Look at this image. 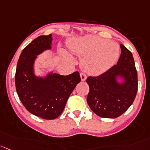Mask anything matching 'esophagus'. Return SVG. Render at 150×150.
I'll use <instances>...</instances> for the list:
<instances>
[{
    "label": "esophagus",
    "mask_w": 150,
    "mask_h": 150,
    "mask_svg": "<svg viewBox=\"0 0 150 150\" xmlns=\"http://www.w3.org/2000/svg\"><path fill=\"white\" fill-rule=\"evenodd\" d=\"M80 77L82 81H85L86 80V75H85V73H80Z\"/></svg>",
    "instance_id": "obj_1"
}]
</instances>
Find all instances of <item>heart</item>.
<instances>
[{
	"label": "heart",
	"mask_w": 150,
	"mask_h": 150,
	"mask_svg": "<svg viewBox=\"0 0 150 150\" xmlns=\"http://www.w3.org/2000/svg\"><path fill=\"white\" fill-rule=\"evenodd\" d=\"M69 48L84 57L82 66L87 72L100 74L115 64L120 54L119 45L108 39L86 36L69 42Z\"/></svg>",
	"instance_id": "obj_1"
}]
</instances>
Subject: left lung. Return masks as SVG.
Returning a JSON list of instances; mask_svg holds the SVG:
<instances>
[{"mask_svg": "<svg viewBox=\"0 0 150 150\" xmlns=\"http://www.w3.org/2000/svg\"><path fill=\"white\" fill-rule=\"evenodd\" d=\"M121 55L116 65L97 76H90L87 102L91 109L99 116L114 119L120 116L133 103L138 91V76L132 53L120 44ZM120 76L124 83L117 82Z\"/></svg>", "mask_w": 150, "mask_h": 150, "instance_id": "left-lung-1", "label": "left lung"}]
</instances>
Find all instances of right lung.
<instances>
[{"label": "right lung", "instance_id": "obj_1", "mask_svg": "<svg viewBox=\"0 0 150 150\" xmlns=\"http://www.w3.org/2000/svg\"><path fill=\"white\" fill-rule=\"evenodd\" d=\"M52 35H41L21 52L15 73V87L20 100L25 109L42 119L51 120L63 111L68 97L80 82L79 73L62 76L50 74L45 78L34 74L37 55L51 49Z\"/></svg>", "mask_w": 150, "mask_h": 150}]
</instances>
